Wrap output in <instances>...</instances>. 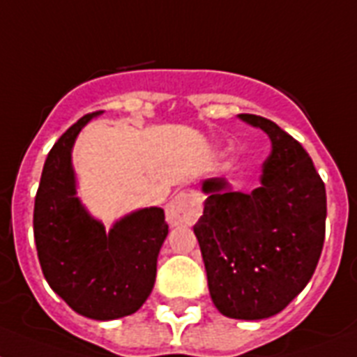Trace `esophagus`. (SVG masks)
Listing matches in <instances>:
<instances>
[{
    "label": "esophagus",
    "instance_id": "34e87169",
    "mask_svg": "<svg viewBox=\"0 0 357 357\" xmlns=\"http://www.w3.org/2000/svg\"><path fill=\"white\" fill-rule=\"evenodd\" d=\"M202 215V203L194 192H181L167 205V221L170 227L194 225Z\"/></svg>",
    "mask_w": 357,
    "mask_h": 357
}]
</instances>
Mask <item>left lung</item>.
Wrapping results in <instances>:
<instances>
[{"instance_id":"8db88e82","label":"left lung","mask_w":357,"mask_h":357,"mask_svg":"<svg viewBox=\"0 0 357 357\" xmlns=\"http://www.w3.org/2000/svg\"><path fill=\"white\" fill-rule=\"evenodd\" d=\"M239 119L272 142L259 185L236 192L225 178L205 179L194 234L215 308L252 321L281 312L312 278L325 241L326 194L301 143L261 116Z\"/></svg>"}]
</instances>
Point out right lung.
<instances>
[{"label": "right lung", "instance_id": "add662e5", "mask_svg": "<svg viewBox=\"0 0 357 357\" xmlns=\"http://www.w3.org/2000/svg\"><path fill=\"white\" fill-rule=\"evenodd\" d=\"M101 112L83 116L50 149L34 203V239L50 289L98 321L130 316L151 296L158 254L169 234L160 206L130 212L107 232L76 196L72 146Z\"/></svg>", "mask_w": 357, "mask_h": 357}]
</instances>
